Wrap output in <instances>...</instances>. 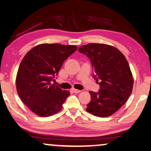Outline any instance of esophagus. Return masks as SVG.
<instances>
[{
    "mask_svg": "<svg viewBox=\"0 0 151 151\" xmlns=\"http://www.w3.org/2000/svg\"><path fill=\"white\" fill-rule=\"evenodd\" d=\"M72 90H73V92H74V93H79V92H81V90H77V89H74V88H73Z\"/></svg>",
    "mask_w": 151,
    "mask_h": 151,
    "instance_id": "34e87169",
    "label": "esophagus"
}]
</instances>
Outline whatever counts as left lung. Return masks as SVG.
<instances>
[{
  "mask_svg": "<svg viewBox=\"0 0 151 151\" xmlns=\"http://www.w3.org/2000/svg\"><path fill=\"white\" fill-rule=\"evenodd\" d=\"M78 51L90 60L92 77L101 81L99 91H90L91 100L86 110L99 117L112 115L126 103L132 90L133 78L127 60L119 50L106 44L89 43Z\"/></svg>",
  "mask_w": 151,
  "mask_h": 151,
  "instance_id": "8db88e82",
  "label": "left lung"
}]
</instances>
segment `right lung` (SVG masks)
I'll use <instances>...</instances> for the list:
<instances>
[{
  "label": "right lung",
  "instance_id": "1",
  "mask_svg": "<svg viewBox=\"0 0 151 151\" xmlns=\"http://www.w3.org/2000/svg\"><path fill=\"white\" fill-rule=\"evenodd\" d=\"M77 50L74 45L41 44L22 60L16 80L17 92L21 101L37 115L51 116L61 110L70 92L51 81L55 80L65 60Z\"/></svg>",
  "mask_w": 151,
  "mask_h": 151
}]
</instances>
